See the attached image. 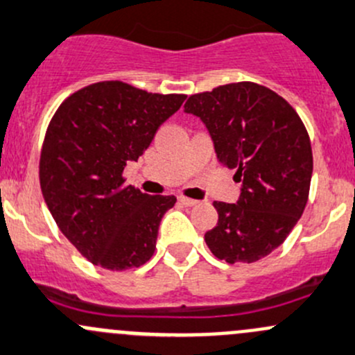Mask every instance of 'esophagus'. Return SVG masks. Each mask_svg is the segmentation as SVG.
<instances>
[{"mask_svg": "<svg viewBox=\"0 0 355 355\" xmlns=\"http://www.w3.org/2000/svg\"><path fill=\"white\" fill-rule=\"evenodd\" d=\"M178 200H180V204H184V206H187V207L197 206V204H199V200L190 199V197H185V196H180V197H178Z\"/></svg>", "mask_w": 355, "mask_h": 355, "instance_id": "esophagus-1", "label": "esophagus"}]
</instances>
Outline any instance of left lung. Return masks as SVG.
Masks as SVG:
<instances>
[{"instance_id":"left-lung-1","label":"left lung","mask_w":355,"mask_h":355,"mask_svg":"<svg viewBox=\"0 0 355 355\" xmlns=\"http://www.w3.org/2000/svg\"><path fill=\"white\" fill-rule=\"evenodd\" d=\"M185 112L206 124L219 162L243 182L238 204L218 202V226L204 240L227 263H253L284 243L309 196L313 153L297 112L252 81L190 95Z\"/></svg>"}]
</instances>
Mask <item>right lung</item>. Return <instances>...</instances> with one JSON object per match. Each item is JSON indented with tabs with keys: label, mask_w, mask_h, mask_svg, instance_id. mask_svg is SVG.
Returning <instances> with one entry per match:
<instances>
[{
	"label": "right lung",
	"mask_w": 355,
	"mask_h": 355,
	"mask_svg": "<svg viewBox=\"0 0 355 355\" xmlns=\"http://www.w3.org/2000/svg\"><path fill=\"white\" fill-rule=\"evenodd\" d=\"M185 98L98 81L69 95L52 115L40 189L61 233L93 266L128 270L155 253L159 221L177 197L143 193L122 173Z\"/></svg>",
	"instance_id": "add662e5"
}]
</instances>
